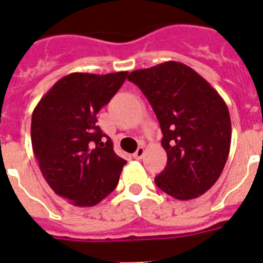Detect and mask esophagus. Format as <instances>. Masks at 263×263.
Listing matches in <instances>:
<instances>
[{
	"mask_svg": "<svg viewBox=\"0 0 263 263\" xmlns=\"http://www.w3.org/2000/svg\"><path fill=\"white\" fill-rule=\"evenodd\" d=\"M144 153H145V149H144V146H139L136 152L134 153V158L135 160H140V158H143Z\"/></svg>",
	"mask_w": 263,
	"mask_h": 263,
	"instance_id": "34e87169",
	"label": "esophagus"
}]
</instances>
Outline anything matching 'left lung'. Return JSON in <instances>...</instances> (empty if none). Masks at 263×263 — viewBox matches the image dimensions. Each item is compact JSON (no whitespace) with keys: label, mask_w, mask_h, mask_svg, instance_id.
<instances>
[{"label":"left lung","mask_w":263,"mask_h":263,"mask_svg":"<svg viewBox=\"0 0 263 263\" xmlns=\"http://www.w3.org/2000/svg\"><path fill=\"white\" fill-rule=\"evenodd\" d=\"M162 131L166 166L157 187L179 200L198 198L219 179L231 148V117L224 99L202 76L177 61L134 70Z\"/></svg>","instance_id":"obj_1"}]
</instances>
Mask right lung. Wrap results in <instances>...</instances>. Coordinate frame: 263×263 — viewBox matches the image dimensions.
<instances>
[{"label": "right lung", "mask_w": 263, "mask_h": 263, "mask_svg": "<svg viewBox=\"0 0 263 263\" xmlns=\"http://www.w3.org/2000/svg\"><path fill=\"white\" fill-rule=\"evenodd\" d=\"M127 74L70 73L47 91L32 112L31 143L42 174L49 187L72 204H98L117 187L127 164L97 126V114Z\"/></svg>", "instance_id": "right-lung-1"}]
</instances>
